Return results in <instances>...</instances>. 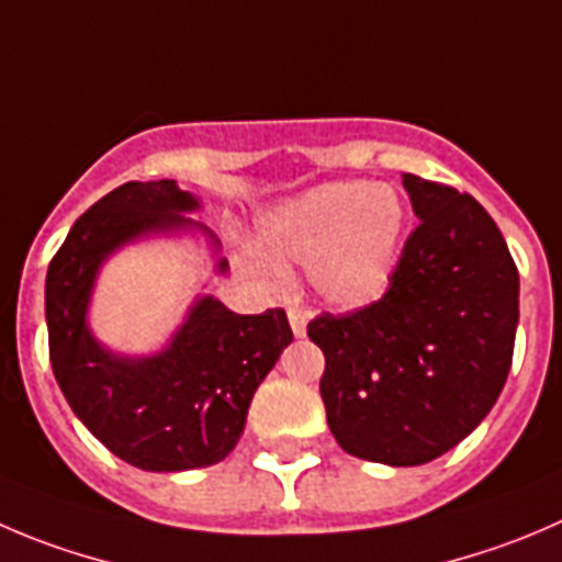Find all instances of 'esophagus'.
<instances>
[{
	"label": "esophagus",
	"mask_w": 562,
	"mask_h": 562,
	"mask_svg": "<svg viewBox=\"0 0 562 562\" xmlns=\"http://www.w3.org/2000/svg\"><path fill=\"white\" fill-rule=\"evenodd\" d=\"M286 317H290V325H292V334L297 336V339H301V336H306V314L303 312H297V308H290V312H286Z\"/></svg>",
	"instance_id": "esophagus-1"
}]
</instances>
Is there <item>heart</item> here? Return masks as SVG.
Returning <instances> with one entry per match:
<instances>
[{
    "instance_id": "b5f03b06",
    "label": "heart",
    "mask_w": 562,
    "mask_h": 562,
    "mask_svg": "<svg viewBox=\"0 0 562 562\" xmlns=\"http://www.w3.org/2000/svg\"><path fill=\"white\" fill-rule=\"evenodd\" d=\"M405 223L408 212L394 187L330 181L261 215L265 250L243 248L239 261L265 281L284 278V261L308 265L319 301L358 312L381 301L392 286Z\"/></svg>"
}]
</instances>
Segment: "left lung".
<instances>
[{"label":"left lung","mask_w":562,"mask_h":562,"mask_svg":"<svg viewBox=\"0 0 562 562\" xmlns=\"http://www.w3.org/2000/svg\"><path fill=\"white\" fill-rule=\"evenodd\" d=\"M419 226L386 295L323 314L319 394L345 452L386 467L445 456L485 419L510 372L518 270L488 212L456 187L403 173Z\"/></svg>","instance_id":"1"}]
</instances>
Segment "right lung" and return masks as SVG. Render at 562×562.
<instances>
[{
    "label": "right lung",
    "instance_id": "1",
    "mask_svg": "<svg viewBox=\"0 0 562 562\" xmlns=\"http://www.w3.org/2000/svg\"><path fill=\"white\" fill-rule=\"evenodd\" d=\"M192 192L173 179L126 181L71 226L46 272L49 358L68 405L101 445L146 472L212 467L237 447L250 400L292 341L284 308L234 314L198 295L168 345L126 356L101 345L88 323L101 267L126 245L201 234L226 272L221 243L190 212Z\"/></svg>",
    "mask_w": 562,
    "mask_h": 562
}]
</instances>
